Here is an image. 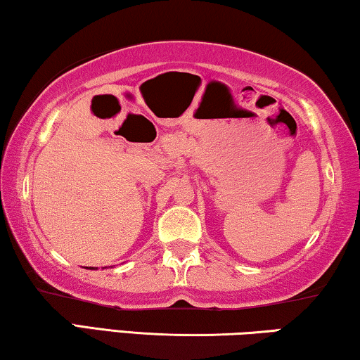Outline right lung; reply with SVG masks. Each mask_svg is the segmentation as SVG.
Masks as SVG:
<instances>
[{
	"mask_svg": "<svg viewBox=\"0 0 360 360\" xmlns=\"http://www.w3.org/2000/svg\"><path fill=\"white\" fill-rule=\"evenodd\" d=\"M92 268H94V266H90V270H92Z\"/></svg>",
	"mask_w": 360,
	"mask_h": 360,
	"instance_id": "obj_1",
	"label": "right lung"
}]
</instances>
